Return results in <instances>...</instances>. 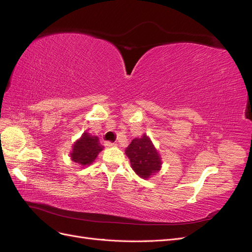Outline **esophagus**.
<instances>
[{
  "label": "esophagus",
  "instance_id": "34e87169",
  "mask_svg": "<svg viewBox=\"0 0 252 252\" xmlns=\"http://www.w3.org/2000/svg\"><path fill=\"white\" fill-rule=\"evenodd\" d=\"M105 146L108 147V148H110V147H116L117 144H116V143H112V142H106V143H105Z\"/></svg>",
  "mask_w": 252,
  "mask_h": 252
}]
</instances>
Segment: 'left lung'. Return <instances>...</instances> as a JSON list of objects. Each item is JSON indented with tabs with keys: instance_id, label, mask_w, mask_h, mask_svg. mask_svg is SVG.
Segmentation results:
<instances>
[{
	"instance_id": "8db88e82",
	"label": "left lung",
	"mask_w": 252,
	"mask_h": 252,
	"mask_svg": "<svg viewBox=\"0 0 252 252\" xmlns=\"http://www.w3.org/2000/svg\"><path fill=\"white\" fill-rule=\"evenodd\" d=\"M125 154L131 168L140 178L147 180L162 168V158L147 134L134 138L126 148Z\"/></svg>"
}]
</instances>
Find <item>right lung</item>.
Listing matches in <instances>:
<instances>
[{
    "instance_id": "obj_1",
    "label": "right lung",
    "mask_w": 252,
    "mask_h": 252,
    "mask_svg": "<svg viewBox=\"0 0 252 252\" xmlns=\"http://www.w3.org/2000/svg\"><path fill=\"white\" fill-rule=\"evenodd\" d=\"M103 148L96 135H91L85 131L73 143L70 158L80 167H87L94 162Z\"/></svg>"
}]
</instances>
